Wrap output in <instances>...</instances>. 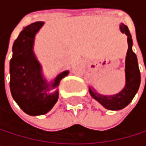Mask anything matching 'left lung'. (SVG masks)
<instances>
[{
  "instance_id": "left-lung-1",
  "label": "left lung",
  "mask_w": 146,
  "mask_h": 146,
  "mask_svg": "<svg viewBox=\"0 0 146 146\" xmlns=\"http://www.w3.org/2000/svg\"><path fill=\"white\" fill-rule=\"evenodd\" d=\"M120 31L127 35L128 51L125 59V85L123 89L114 95H102L98 93L92 86L89 87V92L90 96L100 104H102L106 109L111 111H118L126 107L134 96L138 92L140 84V73L138 65L137 56L132 50L133 40L128 27L121 23Z\"/></svg>"
}]
</instances>
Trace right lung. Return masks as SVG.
<instances>
[{"label": "right lung", "instance_id": "obj_1", "mask_svg": "<svg viewBox=\"0 0 146 146\" xmlns=\"http://www.w3.org/2000/svg\"><path fill=\"white\" fill-rule=\"evenodd\" d=\"M44 24V22H36L23 28L13 43L10 61L13 98L30 116L44 115L52 109L59 96L58 90H55L61 79L69 73L68 70H65L51 81L44 76L42 66L34 51L35 35Z\"/></svg>", "mask_w": 146, "mask_h": 146}]
</instances>
